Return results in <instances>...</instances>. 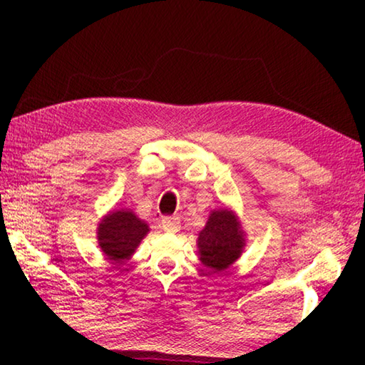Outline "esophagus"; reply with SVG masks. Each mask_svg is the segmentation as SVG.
<instances>
[{"mask_svg": "<svg viewBox=\"0 0 365 365\" xmlns=\"http://www.w3.org/2000/svg\"><path fill=\"white\" fill-rule=\"evenodd\" d=\"M160 224H163V228H164L165 232L175 233V232H178V228H180V219H178V217H170V215H168V217L163 219V222H160Z\"/></svg>", "mask_w": 365, "mask_h": 365, "instance_id": "esophagus-1", "label": "esophagus"}]
</instances>
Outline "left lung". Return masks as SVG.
I'll use <instances>...</instances> for the list:
<instances>
[{"label": "left lung", "mask_w": 365, "mask_h": 365, "mask_svg": "<svg viewBox=\"0 0 365 365\" xmlns=\"http://www.w3.org/2000/svg\"><path fill=\"white\" fill-rule=\"evenodd\" d=\"M245 246L243 232L235 215L224 209L209 215L205 230L197 238L200 259L212 272L225 270L237 261Z\"/></svg>", "instance_id": "8db88e82"}]
</instances>
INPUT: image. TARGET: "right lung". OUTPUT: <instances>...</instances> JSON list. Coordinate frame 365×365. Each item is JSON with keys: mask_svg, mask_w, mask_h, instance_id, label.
<instances>
[{"mask_svg": "<svg viewBox=\"0 0 365 365\" xmlns=\"http://www.w3.org/2000/svg\"><path fill=\"white\" fill-rule=\"evenodd\" d=\"M148 233V225L130 211L108 214L98 228V242L108 259L122 262L132 256Z\"/></svg>", "mask_w": 365, "mask_h": 365, "instance_id": "add662e5", "label": "right lung"}]
</instances>
